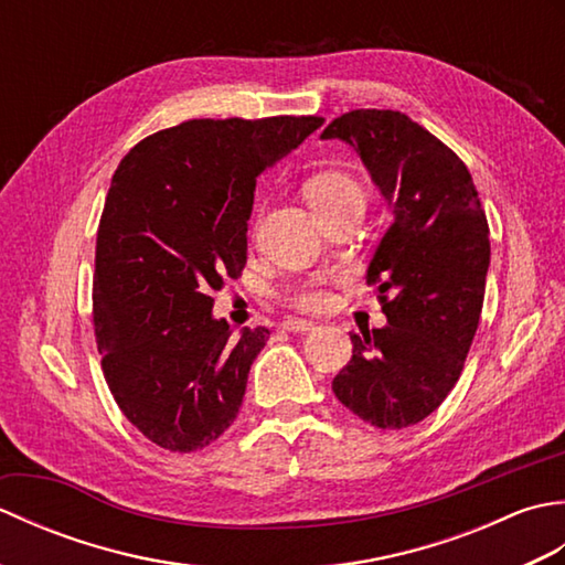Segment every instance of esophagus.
<instances>
[{
    "label": "esophagus",
    "instance_id": "obj_1",
    "mask_svg": "<svg viewBox=\"0 0 565 565\" xmlns=\"http://www.w3.org/2000/svg\"><path fill=\"white\" fill-rule=\"evenodd\" d=\"M313 328H316L313 320H303V318L284 320V330H289V332H308V330H313Z\"/></svg>",
    "mask_w": 565,
    "mask_h": 565
}]
</instances>
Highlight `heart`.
<instances>
[{"mask_svg": "<svg viewBox=\"0 0 565 565\" xmlns=\"http://www.w3.org/2000/svg\"><path fill=\"white\" fill-rule=\"evenodd\" d=\"M306 199L316 209V213H320L347 206V203L354 201H366V194L364 186L354 177L330 170L308 179ZM334 281H338V276H310V279L298 281L291 289H286L284 301L296 310H303V313H322V310H328L334 303Z\"/></svg>", "mask_w": 565, "mask_h": 565, "instance_id": "obj_1", "label": "heart"}]
</instances>
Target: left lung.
Masks as SVG:
<instances>
[{
  "instance_id": "1",
  "label": "left lung",
  "mask_w": 565,
  "mask_h": 565,
  "mask_svg": "<svg viewBox=\"0 0 565 565\" xmlns=\"http://www.w3.org/2000/svg\"><path fill=\"white\" fill-rule=\"evenodd\" d=\"M320 138L350 142L393 209L366 271L388 326L350 332L332 391L364 423L411 427L447 398L471 350L490 264L486 211L459 154L401 111L342 114Z\"/></svg>"
}]
</instances>
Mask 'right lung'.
<instances>
[{
  "mask_svg": "<svg viewBox=\"0 0 565 565\" xmlns=\"http://www.w3.org/2000/svg\"><path fill=\"white\" fill-rule=\"evenodd\" d=\"M322 121L194 118L118 164L97 231L94 334L114 401L167 451L209 447L239 413L269 330L233 338L211 291L245 267L257 177Z\"/></svg>",
  "mask_w": 565,
  "mask_h": 565,
  "instance_id": "add662e5",
  "label": "right lung"
}]
</instances>
